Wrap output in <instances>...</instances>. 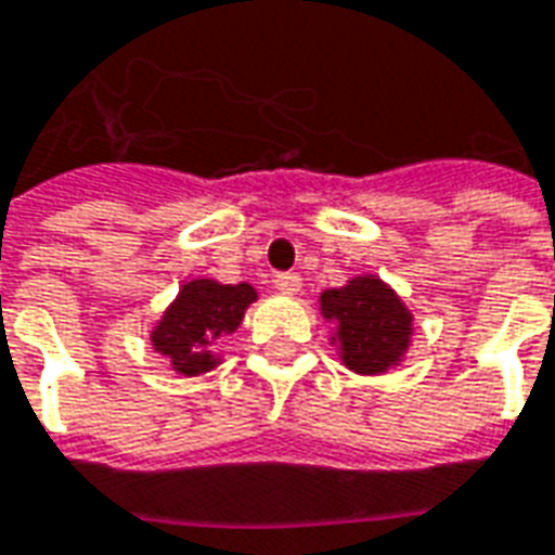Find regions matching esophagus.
Here are the masks:
<instances>
[{
  "label": "esophagus",
  "instance_id": "esophagus-1",
  "mask_svg": "<svg viewBox=\"0 0 555 555\" xmlns=\"http://www.w3.org/2000/svg\"><path fill=\"white\" fill-rule=\"evenodd\" d=\"M273 285H276V291H282V294H297V291L302 288V279H299L297 273H276Z\"/></svg>",
  "mask_w": 555,
  "mask_h": 555
}]
</instances>
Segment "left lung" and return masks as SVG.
<instances>
[{
	"instance_id": "1",
	"label": "left lung",
	"mask_w": 555,
	"mask_h": 555,
	"mask_svg": "<svg viewBox=\"0 0 555 555\" xmlns=\"http://www.w3.org/2000/svg\"><path fill=\"white\" fill-rule=\"evenodd\" d=\"M323 318L338 323L340 359L356 373H385L403 359L412 335V314L388 285L356 276L344 288L320 297Z\"/></svg>"
}]
</instances>
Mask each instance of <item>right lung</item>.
Listing matches in <instances>:
<instances>
[{"label": "right lung", "instance_id": "obj_1", "mask_svg": "<svg viewBox=\"0 0 555 555\" xmlns=\"http://www.w3.org/2000/svg\"><path fill=\"white\" fill-rule=\"evenodd\" d=\"M256 299V291L246 282L217 285L211 279L188 282L162 323L152 330L155 350L170 359L173 371L196 376L217 364V347L225 335L241 326L246 306Z\"/></svg>", "mask_w": 555, "mask_h": 555}]
</instances>
